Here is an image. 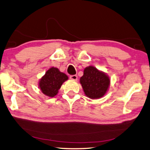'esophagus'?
Segmentation results:
<instances>
[{"label": "esophagus", "instance_id": "34e87169", "mask_svg": "<svg viewBox=\"0 0 150 150\" xmlns=\"http://www.w3.org/2000/svg\"><path fill=\"white\" fill-rule=\"evenodd\" d=\"M70 79H71L73 81H77V76L76 75H70Z\"/></svg>", "mask_w": 150, "mask_h": 150}]
</instances>
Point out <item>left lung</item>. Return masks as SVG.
<instances>
[{
	"label": "left lung",
	"mask_w": 150,
	"mask_h": 150,
	"mask_svg": "<svg viewBox=\"0 0 150 150\" xmlns=\"http://www.w3.org/2000/svg\"><path fill=\"white\" fill-rule=\"evenodd\" d=\"M108 76L94 66L85 68L80 83L85 95L91 99L100 98L105 95L110 86Z\"/></svg>",
	"instance_id": "obj_1"
}]
</instances>
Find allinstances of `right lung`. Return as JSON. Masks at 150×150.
Instances as JSON below:
<instances>
[{
    "label": "right lung",
    "mask_w": 150,
    "mask_h": 150,
    "mask_svg": "<svg viewBox=\"0 0 150 150\" xmlns=\"http://www.w3.org/2000/svg\"><path fill=\"white\" fill-rule=\"evenodd\" d=\"M68 77L64 73L61 72L56 67H51L40 79L39 87L45 95L54 97L58 93L59 88Z\"/></svg>",
    "instance_id": "1"
}]
</instances>
